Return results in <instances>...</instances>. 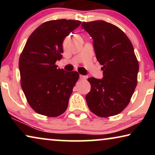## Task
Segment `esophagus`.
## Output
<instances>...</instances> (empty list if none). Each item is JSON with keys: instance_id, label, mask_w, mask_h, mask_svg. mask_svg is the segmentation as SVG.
<instances>
[{"instance_id": "1", "label": "esophagus", "mask_w": 155, "mask_h": 155, "mask_svg": "<svg viewBox=\"0 0 155 155\" xmlns=\"http://www.w3.org/2000/svg\"><path fill=\"white\" fill-rule=\"evenodd\" d=\"M86 76L85 75H80V80H85L86 79Z\"/></svg>"}]
</instances>
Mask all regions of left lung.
<instances>
[{
    "label": "left lung",
    "mask_w": 155,
    "mask_h": 155,
    "mask_svg": "<svg viewBox=\"0 0 155 155\" xmlns=\"http://www.w3.org/2000/svg\"><path fill=\"white\" fill-rule=\"evenodd\" d=\"M93 39L97 61L103 65L102 79L91 77L85 99L89 109L100 117L120 113L130 102L137 86L138 61L133 44L124 31L103 20L82 23Z\"/></svg>",
    "instance_id": "left-lung-1"
}]
</instances>
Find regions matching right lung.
<instances>
[{"mask_svg": "<svg viewBox=\"0 0 155 155\" xmlns=\"http://www.w3.org/2000/svg\"><path fill=\"white\" fill-rule=\"evenodd\" d=\"M80 24L79 20L65 19L48 21L27 39L19 60L21 87L38 114L56 117L67 109L79 74L58 68L55 63L62 58L65 37Z\"/></svg>", "mask_w": 155, "mask_h": 155, "instance_id": "obj_1", "label": "right lung"}]
</instances>
